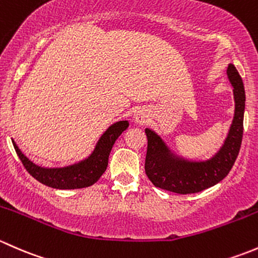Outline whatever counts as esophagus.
<instances>
[{"instance_id": "34e87169", "label": "esophagus", "mask_w": 258, "mask_h": 258, "mask_svg": "<svg viewBox=\"0 0 258 258\" xmlns=\"http://www.w3.org/2000/svg\"><path fill=\"white\" fill-rule=\"evenodd\" d=\"M149 119V111L144 108H139L134 113V120L137 121L138 124H145Z\"/></svg>"}]
</instances>
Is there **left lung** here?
I'll return each mask as SVG.
<instances>
[{
	"label": "left lung",
	"instance_id": "obj_1",
	"mask_svg": "<svg viewBox=\"0 0 258 258\" xmlns=\"http://www.w3.org/2000/svg\"><path fill=\"white\" fill-rule=\"evenodd\" d=\"M227 78L233 87L235 113L224 144L205 160H191L175 153L165 140L147 128L148 151L145 172L156 187L176 194H195L214 186L226 177L241 148L245 113V88L242 78L233 64H228Z\"/></svg>",
	"mask_w": 258,
	"mask_h": 258
}]
</instances>
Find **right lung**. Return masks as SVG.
Wrapping results in <instances>:
<instances>
[{
	"mask_svg": "<svg viewBox=\"0 0 258 258\" xmlns=\"http://www.w3.org/2000/svg\"><path fill=\"white\" fill-rule=\"evenodd\" d=\"M128 120H120L111 124L109 128L103 133L93 151L86 159L78 163L63 166V168H43V166L37 165L20 150L13 139L12 144L23 166L39 182L46 186L59 188V190L82 188L88 187L97 182L103 172L107 170L111 148L115 140L120 137L121 133L128 129Z\"/></svg>",
	"mask_w": 258,
	"mask_h": 258,
	"instance_id": "1",
	"label": "right lung"
}]
</instances>
